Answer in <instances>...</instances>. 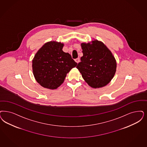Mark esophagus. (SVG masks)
Masks as SVG:
<instances>
[{
	"label": "esophagus",
	"mask_w": 147,
	"mask_h": 147,
	"mask_svg": "<svg viewBox=\"0 0 147 147\" xmlns=\"http://www.w3.org/2000/svg\"><path fill=\"white\" fill-rule=\"evenodd\" d=\"M75 61L76 62V63H79V62H80V59H79V57H78V58H76V59H75Z\"/></svg>",
	"instance_id": "34e87169"
}]
</instances>
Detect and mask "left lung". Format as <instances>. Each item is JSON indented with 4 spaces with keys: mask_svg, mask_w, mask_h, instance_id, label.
Segmentation results:
<instances>
[{
    "mask_svg": "<svg viewBox=\"0 0 147 147\" xmlns=\"http://www.w3.org/2000/svg\"><path fill=\"white\" fill-rule=\"evenodd\" d=\"M83 56L76 66L84 79L93 88L106 86L111 80L116 71V61L113 55L101 42L92 44L81 43Z\"/></svg>",
    "mask_w": 147,
    "mask_h": 147,
    "instance_id": "1",
    "label": "left lung"
}]
</instances>
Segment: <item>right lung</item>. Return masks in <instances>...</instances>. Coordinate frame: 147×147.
<instances>
[{"label":"right lung","mask_w":147,"mask_h":147,"mask_svg":"<svg viewBox=\"0 0 147 147\" xmlns=\"http://www.w3.org/2000/svg\"><path fill=\"white\" fill-rule=\"evenodd\" d=\"M63 44L51 41L37 52L32 60V71L37 82L45 88L54 90L61 85L67 74L77 63L62 51Z\"/></svg>","instance_id":"add662e5"}]
</instances>
